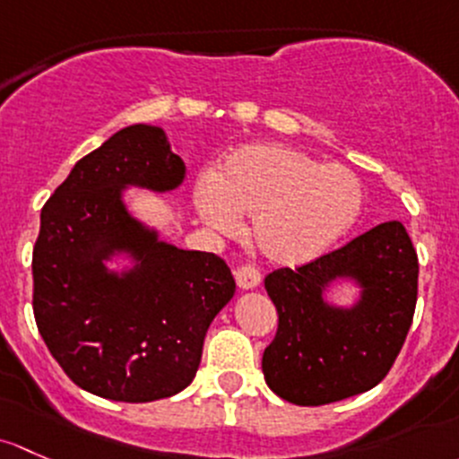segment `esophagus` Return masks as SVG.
Segmentation results:
<instances>
[{"instance_id":"obj_1","label":"esophagus","mask_w":459,"mask_h":459,"mask_svg":"<svg viewBox=\"0 0 459 459\" xmlns=\"http://www.w3.org/2000/svg\"><path fill=\"white\" fill-rule=\"evenodd\" d=\"M236 285L240 287V290H254V287L261 285V272H258L256 267H252V264H245V267H238L236 269Z\"/></svg>"}]
</instances>
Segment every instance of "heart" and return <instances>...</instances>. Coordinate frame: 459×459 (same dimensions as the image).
Masks as SVG:
<instances>
[{
  "instance_id": "heart-1",
  "label": "heart",
  "mask_w": 459,
  "mask_h": 459,
  "mask_svg": "<svg viewBox=\"0 0 459 459\" xmlns=\"http://www.w3.org/2000/svg\"><path fill=\"white\" fill-rule=\"evenodd\" d=\"M192 201L203 223L231 234L252 214L249 236L267 261L299 267L327 254L360 219L362 183L349 168L320 163L282 143H247L216 174L196 181Z\"/></svg>"
}]
</instances>
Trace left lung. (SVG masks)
<instances>
[{
  "label": "left lung",
  "mask_w": 459,
  "mask_h": 459,
  "mask_svg": "<svg viewBox=\"0 0 459 459\" xmlns=\"http://www.w3.org/2000/svg\"><path fill=\"white\" fill-rule=\"evenodd\" d=\"M418 254L400 221H386L299 269H276L264 290L278 332L263 353L269 389L299 406H320L373 389L403 349L415 300ZM351 281L359 296L326 294Z\"/></svg>",
  "instance_id": "8db88e82"
}]
</instances>
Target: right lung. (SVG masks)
<instances>
[{"label":"right lung","mask_w":459,"mask_h":459,"mask_svg":"<svg viewBox=\"0 0 459 459\" xmlns=\"http://www.w3.org/2000/svg\"><path fill=\"white\" fill-rule=\"evenodd\" d=\"M183 181L186 163L163 127L134 124L77 160L41 210L37 327L88 394L117 403L177 395L195 380L212 320L234 299L223 258L168 243L127 207L132 187L165 195Z\"/></svg>","instance_id":"1"}]
</instances>
